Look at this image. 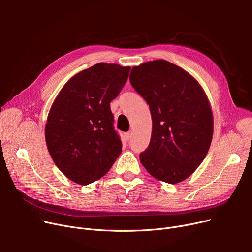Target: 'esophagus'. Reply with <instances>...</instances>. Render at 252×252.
<instances>
[{
    "mask_svg": "<svg viewBox=\"0 0 252 252\" xmlns=\"http://www.w3.org/2000/svg\"><path fill=\"white\" fill-rule=\"evenodd\" d=\"M125 137L126 140H129L131 138V133L130 131H127V133H125Z\"/></svg>",
    "mask_w": 252,
    "mask_h": 252,
    "instance_id": "esophagus-1",
    "label": "esophagus"
}]
</instances>
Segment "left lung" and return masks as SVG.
Segmentation results:
<instances>
[{
	"instance_id": "left-lung-1",
	"label": "left lung",
	"mask_w": 252,
	"mask_h": 252,
	"mask_svg": "<svg viewBox=\"0 0 252 252\" xmlns=\"http://www.w3.org/2000/svg\"><path fill=\"white\" fill-rule=\"evenodd\" d=\"M129 82L146 100L152 117L148 148L140 160L158 181L177 184L205 158L214 135V115L204 90L186 70L166 60L131 68Z\"/></svg>"
}]
</instances>
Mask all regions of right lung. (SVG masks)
Wrapping results in <instances>:
<instances>
[{"label":"right lung","mask_w":252,"mask_h":252,"mask_svg":"<svg viewBox=\"0 0 252 252\" xmlns=\"http://www.w3.org/2000/svg\"><path fill=\"white\" fill-rule=\"evenodd\" d=\"M129 69L95 64L72 76L51 106L45 126L48 151L63 175L76 184L100 180L122 153L110 102L126 83Z\"/></svg>","instance_id":"1"}]
</instances>
